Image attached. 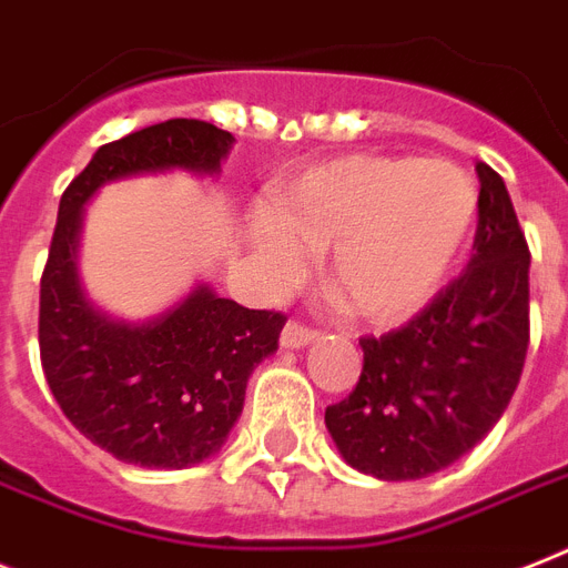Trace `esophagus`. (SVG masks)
<instances>
[{
  "label": "esophagus",
  "mask_w": 568,
  "mask_h": 568,
  "mask_svg": "<svg viewBox=\"0 0 568 568\" xmlns=\"http://www.w3.org/2000/svg\"><path fill=\"white\" fill-rule=\"evenodd\" d=\"M318 339V331L313 327H304L302 322H287L284 331H281V348H304L311 342Z\"/></svg>",
  "instance_id": "esophagus-1"
}]
</instances>
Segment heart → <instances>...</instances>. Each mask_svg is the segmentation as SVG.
<instances>
[{"mask_svg": "<svg viewBox=\"0 0 568 568\" xmlns=\"http://www.w3.org/2000/svg\"><path fill=\"white\" fill-rule=\"evenodd\" d=\"M476 209L470 176L444 159L342 156L275 191L252 250L278 284L325 250L327 290L372 325H400L447 284Z\"/></svg>", "mask_w": 568, "mask_h": 568, "instance_id": "1", "label": "heart"}]
</instances>
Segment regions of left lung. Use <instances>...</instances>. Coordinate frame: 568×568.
I'll return each instance as SVG.
<instances>
[{
  "label": "left lung",
  "instance_id": "left-lung-1",
  "mask_svg": "<svg viewBox=\"0 0 568 568\" xmlns=\"http://www.w3.org/2000/svg\"><path fill=\"white\" fill-rule=\"evenodd\" d=\"M467 270L379 339L363 336L357 388L325 409L342 458L383 481L433 476L508 409L528 351V252L503 176L479 162Z\"/></svg>",
  "mask_w": 568,
  "mask_h": 568
}]
</instances>
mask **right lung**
Here are the masks:
<instances>
[{"instance_id": "obj_1", "label": "right lung", "mask_w": 568, "mask_h": 568, "mask_svg": "<svg viewBox=\"0 0 568 568\" xmlns=\"http://www.w3.org/2000/svg\"><path fill=\"white\" fill-rule=\"evenodd\" d=\"M232 144L209 121H162L98 148L60 196L40 278L42 372L74 429L119 462L185 470L214 456L287 316L241 307L209 284L144 322L106 316L78 278L83 205L106 182L139 173H217Z\"/></svg>"}]
</instances>
